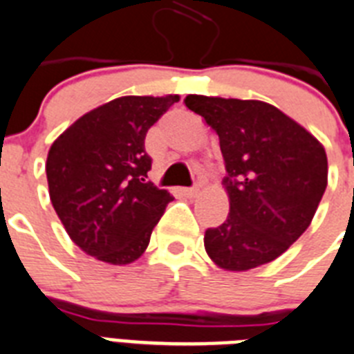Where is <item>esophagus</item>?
Masks as SVG:
<instances>
[{"instance_id":"34e87169","label":"esophagus","mask_w":354,"mask_h":354,"mask_svg":"<svg viewBox=\"0 0 354 354\" xmlns=\"http://www.w3.org/2000/svg\"><path fill=\"white\" fill-rule=\"evenodd\" d=\"M182 194L187 196V198H196L200 194V189L198 187H192V189H182Z\"/></svg>"}]
</instances>
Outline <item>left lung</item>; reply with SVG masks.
Listing matches in <instances>:
<instances>
[{"label": "left lung", "mask_w": 354, "mask_h": 354, "mask_svg": "<svg viewBox=\"0 0 354 354\" xmlns=\"http://www.w3.org/2000/svg\"><path fill=\"white\" fill-rule=\"evenodd\" d=\"M185 106L219 136L230 203L205 232L216 266L246 272L283 255L310 227L328 185L326 149L306 127L263 100L187 95Z\"/></svg>", "instance_id": "1"}]
</instances>
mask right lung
I'll return each instance as SVG.
<instances>
[{
  "instance_id": "add662e5",
  "label": "right lung",
  "mask_w": 354,
  "mask_h": 354,
  "mask_svg": "<svg viewBox=\"0 0 354 354\" xmlns=\"http://www.w3.org/2000/svg\"><path fill=\"white\" fill-rule=\"evenodd\" d=\"M180 100L118 97L84 113L55 138L46 158L53 209L82 252L108 264L135 263L174 198L145 182L149 127Z\"/></svg>"
}]
</instances>
